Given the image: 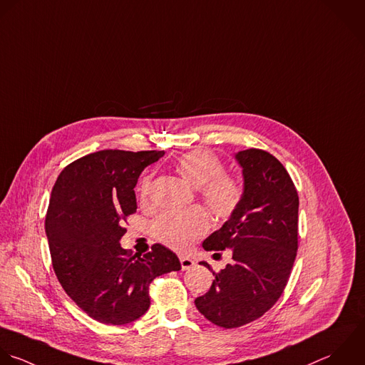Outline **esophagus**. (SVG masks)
I'll list each match as a JSON object with an SVG mask.
<instances>
[{
	"label": "esophagus",
	"instance_id": "34e87169",
	"mask_svg": "<svg viewBox=\"0 0 365 365\" xmlns=\"http://www.w3.org/2000/svg\"><path fill=\"white\" fill-rule=\"evenodd\" d=\"M195 260L190 259V257H186V256H180V266H182V270H189L195 266Z\"/></svg>",
	"mask_w": 365,
	"mask_h": 365
}]
</instances>
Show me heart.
Masks as SVG:
<instances>
[{
	"mask_svg": "<svg viewBox=\"0 0 365 365\" xmlns=\"http://www.w3.org/2000/svg\"><path fill=\"white\" fill-rule=\"evenodd\" d=\"M175 170L192 186L200 187V195L212 213L219 219H227L242 200L239 182L225 175L222 160L207 150H192L175 160ZM150 179L140 183L142 199L148 197ZM209 229V217L200 207L165 212L153 225L155 237L169 247L186 250Z\"/></svg>",
	"mask_w": 365,
	"mask_h": 365,
	"instance_id": "1",
	"label": "heart"
}]
</instances>
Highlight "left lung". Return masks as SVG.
<instances>
[{"mask_svg": "<svg viewBox=\"0 0 365 365\" xmlns=\"http://www.w3.org/2000/svg\"><path fill=\"white\" fill-rule=\"evenodd\" d=\"M243 193L237 209L203 242L210 252L232 250L196 309L213 324L236 329L262 317L280 299L297 255L299 195L286 168L270 153H235ZM217 255V253H215ZM213 255V256H215ZM210 270L206 262H200Z\"/></svg>", "mask_w": 365, "mask_h": 365, "instance_id": "obj_1", "label": "left lung"}]
</instances>
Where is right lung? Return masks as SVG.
<instances>
[{
  "label": "right lung",
  "instance_id": "1",
  "mask_svg": "<svg viewBox=\"0 0 365 365\" xmlns=\"http://www.w3.org/2000/svg\"><path fill=\"white\" fill-rule=\"evenodd\" d=\"M165 152L99 150L68 165L58 176L45 217L53 272L81 310L122 326L142 317L149 283L180 270L178 256L153 245L143 257L120 247L126 216L136 212L133 187L146 166Z\"/></svg>",
  "mask_w": 365,
  "mask_h": 365
}]
</instances>
